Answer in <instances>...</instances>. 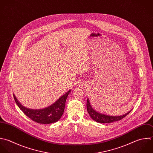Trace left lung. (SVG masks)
<instances>
[{"instance_id":"obj_1","label":"left lung","mask_w":153,"mask_h":153,"mask_svg":"<svg viewBox=\"0 0 153 153\" xmlns=\"http://www.w3.org/2000/svg\"><path fill=\"white\" fill-rule=\"evenodd\" d=\"M86 107H87V111L91 117V118L94 120L95 122L101 123H110L111 122H114L116 121H119L123 119L125 117H126L128 114L130 113L131 111H129L128 113H126L124 115L119 116H108L105 114H103L101 113H100L92 107L89 99H87V103H86Z\"/></svg>"}]
</instances>
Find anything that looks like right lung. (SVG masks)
I'll return each mask as SVG.
<instances>
[{
	"instance_id": "add662e5",
	"label": "right lung",
	"mask_w": 153,
	"mask_h": 153,
	"mask_svg": "<svg viewBox=\"0 0 153 153\" xmlns=\"http://www.w3.org/2000/svg\"><path fill=\"white\" fill-rule=\"evenodd\" d=\"M70 91L71 90H69L51 105L39 110L24 107L19 102L14 94L13 98L21 111L32 120L40 124H50L56 122L61 119L64 113L67 98Z\"/></svg>"
}]
</instances>
